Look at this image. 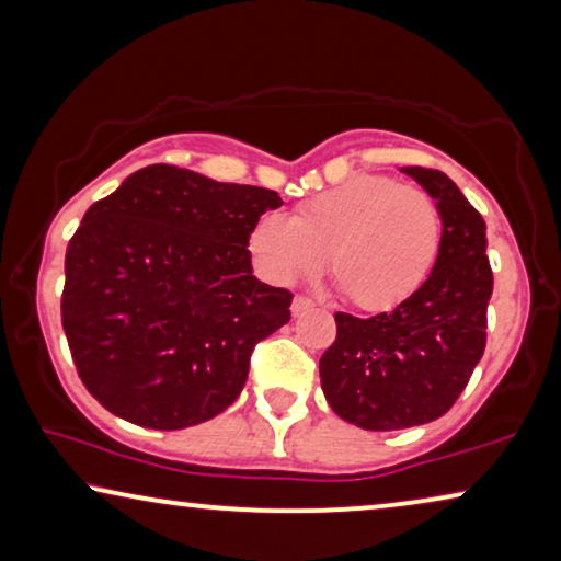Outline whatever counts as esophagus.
I'll list each match as a JSON object with an SVG mask.
<instances>
[{
	"label": "esophagus",
	"instance_id": "1",
	"mask_svg": "<svg viewBox=\"0 0 561 561\" xmlns=\"http://www.w3.org/2000/svg\"><path fill=\"white\" fill-rule=\"evenodd\" d=\"M312 305H314V302H312L310 297H302V295H297L295 299H291V314H295V318H297V314H302V312L310 310Z\"/></svg>",
	"mask_w": 561,
	"mask_h": 561
}]
</instances>
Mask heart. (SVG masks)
<instances>
[{"label": "heart", "instance_id": "obj_1", "mask_svg": "<svg viewBox=\"0 0 561 561\" xmlns=\"http://www.w3.org/2000/svg\"><path fill=\"white\" fill-rule=\"evenodd\" d=\"M445 239L437 201L389 175H358L302 201L291 213H264L249 249L264 274L291 284L325 264L353 307L383 312L404 305L435 272Z\"/></svg>", "mask_w": 561, "mask_h": 561}]
</instances>
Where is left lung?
Returning <instances> with one entry per match:
<instances>
[{
  "instance_id": "8db88e82",
  "label": "left lung",
  "mask_w": 561,
  "mask_h": 561,
  "mask_svg": "<svg viewBox=\"0 0 561 561\" xmlns=\"http://www.w3.org/2000/svg\"><path fill=\"white\" fill-rule=\"evenodd\" d=\"M437 201L442 254L404 305L374 318L335 312L337 335L320 358L328 404L360 430L391 432L447 414L485 351L493 272L485 220L445 172L404 168Z\"/></svg>"
}]
</instances>
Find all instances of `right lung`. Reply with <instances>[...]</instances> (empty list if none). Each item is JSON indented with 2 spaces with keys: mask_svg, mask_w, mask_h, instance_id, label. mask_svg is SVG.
<instances>
[{
  "mask_svg": "<svg viewBox=\"0 0 561 561\" xmlns=\"http://www.w3.org/2000/svg\"><path fill=\"white\" fill-rule=\"evenodd\" d=\"M279 193L149 164L85 210L60 297L93 399L149 430L208 422L239 397L291 291L251 274L249 236Z\"/></svg>",
  "mask_w": 561,
  "mask_h": 561,
  "instance_id": "1",
  "label": "right lung"
}]
</instances>
